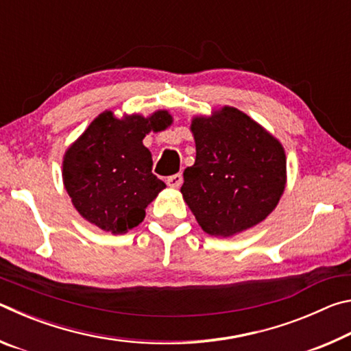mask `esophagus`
<instances>
[{
  "label": "esophagus",
  "mask_w": 351,
  "mask_h": 351,
  "mask_svg": "<svg viewBox=\"0 0 351 351\" xmlns=\"http://www.w3.org/2000/svg\"><path fill=\"white\" fill-rule=\"evenodd\" d=\"M182 184V175L181 173H176V175H171L167 178V186L178 189Z\"/></svg>",
  "instance_id": "34e87169"
}]
</instances>
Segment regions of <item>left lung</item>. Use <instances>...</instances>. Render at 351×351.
Returning a JSON list of instances; mask_svg holds the SVG:
<instances>
[{
	"label": "left lung",
	"mask_w": 351,
	"mask_h": 351,
	"mask_svg": "<svg viewBox=\"0 0 351 351\" xmlns=\"http://www.w3.org/2000/svg\"><path fill=\"white\" fill-rule=\"evenodd\" d=\"M197 159L184 170L182 198L206 234L234 237L276 209L287 186L280 141L234 106L195 116Z\"/></svg>",
	"instance_id": "obj_1"
}]
</instances>
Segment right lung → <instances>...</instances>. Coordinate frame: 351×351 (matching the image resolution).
<instances>
[{
  "label": "right lung",
  "instance_id": "right-lung-1",
  "mask_svg": "<svg viewBox=\"0 0 351 351\" xmlns=\"http://www.w3.org/2000/svg\"><path fill=\"white\" fill-rule=\"evenodd\" d=\"M171 122L167 110L121 119L106 110L68 147L63 186L88 223L121 235L144 221L147 206L165 184L152 173V153L142 139L150 132H164Z\"/></svg>",
  "mask_w": 351,
  "mask_h": 351
}]
</instances>
